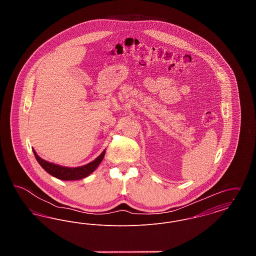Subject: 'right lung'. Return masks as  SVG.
I'll return each instance as SVG.
<instances>
[{"instance_id":"right-lung-1","label":"right lung","mask_w":256,"mask_h":256,"mask_svg":"<svg viewBox=\"0 0 256 256\" xmlns=\"http://www.w3.org/2000/svg\"><path fill=\"white\" fill-rule=\"evenodd\" d=\"M34 150L37 162L40 164V166L47 172H49L50 174H52V176H54L56 178H60L61 180H82V178H84L86 176H88L91 172H93L97 169L98 166L104 159V154H106V150H104L100 154V156H98L94 161L88 163L84 166L78 167V168H67V167H62L60 165H56L54 163H50L48 161L39 158L34 150Z\"/></svg>"}]
</instances>
